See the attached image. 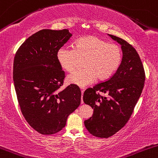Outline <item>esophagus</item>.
<instances>
[{
    "instance_id": "1",
    "label": "esophagus",
    "mask_w": 158,
    "mask_h": 158,
    "mask_svg": "<svg viewBox=\"0 0 158 158\" xmlns=\"http://www.w3.org/2000/svg\"><path fill=\"white\" fill-rule=\"evenodd\" d=\"M84 90H81V93H82V95H83V94H84ZM81 103H84V101H83V97H82V98H81Z\"/></svg>"
}]
</instances>
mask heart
Here are the masks:
<instances>
[{"instance_id": "obj_1", "label": "heart", "mask_w": 158, "mask_h": 158, "mask_svg": "<svg viewBox=\"0 0 158 158\" xmlns=\"http://www.w3.org/2000/svg\"><path fill=\"white\" fill-rule=\"evenodd\" d=\"M77 58H84L82 69L76 70L68 76L70 84L84 87L99 80H106L112 76L119 67L123 58L120 46L108 43L105 40L88 35L74 43V48L61 46L57 51V59L60 66L71 72L77 66Z\"/></svg>"}]
</instances>
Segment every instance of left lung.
<instances>
[{"instance_id":"obj_1","label":"left lung","mask_w":158,"mask_h":158,"mask_svg":"<svg viewBox=\"0 0 158 158\" xmlns=\"http://www.w3.org/2000/svg\"><path fill=\"white\" fill-rule=\"evenodd\" d=\"M121 45L123 59L116 72L84 93L83 100L94 109L84 121L87 131L100 139L111 137L126 126L139 100L145 81L144 66L135 48L126 40L109 35ZM99 92L107 93L103 97Z\"/></svg>"}]
</instances>
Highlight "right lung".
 <instances>
[{"label":"right lung","instance_id":"right-lung-1","mask_svg":"<svg viewBox=\"0 0 158 158\" xmlns=\"http://www.w3.org/2000/svg\"><path fill=\"white\" fill-rule=\"evenodd\" d=\"M71 35L67 29L42 30L29 37L14 57L13 78L19 108L29 125L42 135L61 131L81 104L77 85L60 89L65 74L57 51Z\"/></svg>","mask_w":158,"mask_h":158}]
</instances>
